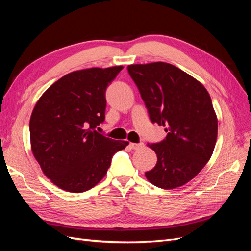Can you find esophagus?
I'll list each match as a JSON object with an SVG mask.
<instances>
[{"instance_id":"obj_1","label":"esophagus","mask_w":251,"mask_h":251,"mask_svg":"<svg viewBox=\"0 0 251 251\" xmlns=\"http://www.w3.org/2000/svg\"><path fill=\"white\" fill-rule=\"evenodd\" d=\"M130 147L133 150H140L144 147V143H142V142H140V143H130Z\"/></svg>"}]
</instances>
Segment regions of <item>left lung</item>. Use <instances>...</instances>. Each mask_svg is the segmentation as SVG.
<instances>
[{"mask_svg":"<svg viewBox=\"0 0 251 251\" xmlns=\"http://www.w3.org/2000/svg\"><path fill=\"white\" fill-rule=\"evenodd\" d=\"M127 71L151 121L168 133L162 141L149 144L157 163L146 177L163 189L184 185L201 172L216 146L218 119L207 90L168 63L130 65Z\"/></svg>","mask_w":251,"mask_h":251,"instance_id":"8db88e82","label":"left lung"}]
</instances>
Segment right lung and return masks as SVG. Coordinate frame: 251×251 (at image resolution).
<instances>
[{
  "mask_svg": "<svg viewBox=\"0 0 251 251\" xmlns=\"http://www.w3.org/2000/svg\"><path fill=\"white\" fill-rule=\"evenodd\" d=\"M123 69L71 72L35 104L29 123L32 153L43 173L64 191L94 187L107 174L113 155L127 146L97 132L105 118V90Z\"/></svg>",
  "mask_w": 251,
  "mask_h": 251,
  "instance_id": "1",
  "label": "right lung"
}]
</instances>
